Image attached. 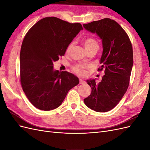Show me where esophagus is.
Here are the masks:
<instances>
[{
  "instance_id": "obj_1",
  "label": "esophagus",
  "mask_w": 150,
  "mask_h": 150,
  "mask_svg": "<svg viewBox=\"0 0 150 150\" xmlns=\"http://www.w3.org/2000/svg\"><path fill=\"white\" fill-rule=\"evenodd\" d=\"M84 83H85V81L83 79H79V84H84Z\"/></svg>"
}]
</instances>
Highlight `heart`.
Listing matches in <instances>:
<instances>
[{
    "label": "heart",
    "mask_w": 150,
    "mask_h": 150,
    "mask_svg": "<svg viewBox=\"0 0 150 150\" xmlns=\"http://www.w3.org/2000/svg\"><path fill=\"white\" fill-rule=\"evenodd\" d=\"M83 44L86 50L87 51H89L90 50H92V49L98 50L99 49L98 44V42L96 40V39H94V38H91V37L85 38L83 40ZM73 45H74L73 42H71V44H69V46H67L66 51V54H69L70 52L72 47H73ZM88 66H82V65H76L73 67V71L74 72H76V74L81 76H83L86 74L85 69Z\"/></svg>",
    "instance_id": "heart-1"
}]
</instances>
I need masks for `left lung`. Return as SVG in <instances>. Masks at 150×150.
I'll use <instances>...</instances> for the list:
<instances>
[{"mask_svg": "<svg viewBox=\"0 0 150 150\" xmlns=\"http://www.w3.org/2000/svg\"><path fill=\"white\" fill-rule=\"evenodd\" d=\"M83 27L102 40L101 66L98 71H104L100 82L97 83L96 79L86 81L92 90L84 102L95 111L107 112L118 104L128 88L133 65L132 45L120 24L108 18Z\"/></svg>", "mask_w": 150, "mask_h": 150, "instance_id": "1", "label": "left lung"}]
</instances>
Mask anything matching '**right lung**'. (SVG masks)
I'll list each match as a JSON object with an SVG mask.
<instances>
[{
	"label": "right lung",
	"instance_id": "1",
	"mask_svg": "<svg viewBox=\"0 0 150 150\" xmlns=\"http://www.w3.org/2000/svg\"><path fill=\"white\" fill-rule=\"evenodd\" d=\"M80 23L45 17L29 29L20 53V79L27 98L40 110L59 106L69 91L79 83L74 74L54 69L72 40L83 30Z\"/></svg>",
	"mask_w": 150,
	"mask_h": 150
}]
</instances>
